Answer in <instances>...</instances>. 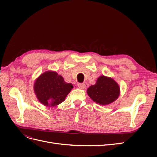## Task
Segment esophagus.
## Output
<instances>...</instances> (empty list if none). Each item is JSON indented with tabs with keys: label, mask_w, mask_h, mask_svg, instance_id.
Wrapping results in <instances>:
<instances>
[{
	"label": "esophagus",
	"mask_w": 157,
	"mask_h": 157,
	"mask_svg": "<svg viewBox=\"0 0 157 157\" xmlns=\"http://www.w3.org/2000/svg\"><path fill=\"white\" fill-rule=\"evenodd\" d=\"M78 87L80 89H82V90H84V89H86V84H85L84 83H78Z\"/></svg>",
	"instance_id": "34e87169"
}]
</instances>
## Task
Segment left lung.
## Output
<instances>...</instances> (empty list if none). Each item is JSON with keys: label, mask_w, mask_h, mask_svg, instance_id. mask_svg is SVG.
Returning a JSON list of instances; mask_svg holds the SVG:
<instances>
[{"label": "left lung", "mask_w": 157, "mask_h": 157, "mask_svg": "<svg viewBox=\"0 0 157 157\" xmlns=\"http://www.w3.org/2000/svg\"><path fill=\"white\" fill-rule=\"evenodd\" d=\"M87 94L94 101L105 105L115 101L118 98L120 88L113 78L101 76L96 84L88 88Z\"/></svg>", "instance_id": "obj_1"}]
</instances>
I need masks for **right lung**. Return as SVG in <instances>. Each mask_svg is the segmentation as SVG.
<instances>
[{
  "label": "right lung",
  "mask_w": 157,
  "mask_h": 157,
  "mask_svg": "<svg viewBox=\"0 0 157 157\" xmlns=\"http://www.w3.org/2000/svg\"><path fill=\"white\" fill-rule=\"evenodd\" d=\"M72 88V84L65 82L61 75L52 71L40 75L34 84L38 100L47 107H54L64 101Z\"/></svg>",
  "instance_id": "add662e5"
}]
</instances>
